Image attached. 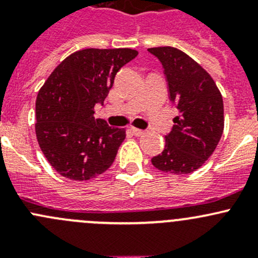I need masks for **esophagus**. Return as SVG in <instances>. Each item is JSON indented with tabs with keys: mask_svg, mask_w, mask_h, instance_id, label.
I'll return each mask as SVG.
<instances>
[{
	"mask_svg": "<svg viewBox=\"0 0 258 258\" xmlns=\"http://www.w3.org/2000/svg\"><path fill=\"white\" fill-rule=\"evenodd\" d=\"M131 131L134 132V135H136V136H142V135L145 134V131H144V130L136 128V127H131Z\"/></svg>",
	"mask_w": 258,
	"mask_h": 258,
	"instance_id": "1",
	"label": "esophagus"
}]
</instances>
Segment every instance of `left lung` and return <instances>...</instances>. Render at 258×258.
Wrapping results in <instances>:
<instances>
[{"mask_svg": "<svg viewBox=\"0 0 258 258\" xmlns=\"http://www.w3.org/2000/svg\"><path fill=\"white\" fill-rule=\"evenodd\" d=\"M148 52L162 63L170 100L178 110L162 153L151 162L163 172L191 173L209 160L222 136V95L209 72L181 49L165 46Z\"/></svg>", "mask_w": 258, "mask_h": 258, "instance_id": "8db88e82", "label": "left lung"}]
</instances>
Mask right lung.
Returning a JSON list of instances; mask_svg holds the SVG:
<instances>
[{"label":"right lung","instance_id":"obj_1","mask_svg":"<svg viewBox=\"0 0 258 258\" xmlns=\"http://www.w3.org/2000/svg\"><path fill=\"white\" fill-rule=\"evenodd\" d=\"M139 54L131 48H86L63 59L38 91L36 136L49 165L63 177L86 181L112 165L126 137L95 118L122 66Z\"/></svg>","mask_w":258,"mask_h":258}]
</instances>
